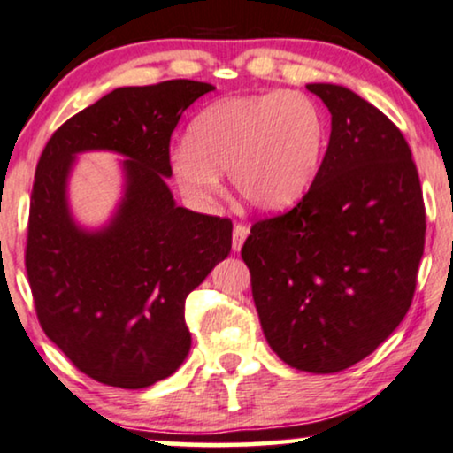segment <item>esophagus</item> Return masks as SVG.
<instances>
[{
	"label": "esophagus",
	"instance_id": "obj_1",
	"mask_svg": "<svg viewBox=\"0 0 453 453\" xmlns=\"http://www.w3.org/2000/svg\"><path fill=\"white\" fill-rule=\"evenodd\" d=\"M250 235V228L243 225H235L233 226V252H242L245 239Z\"/></svg>",
	"mask_w": 453,
	"mask_h": 453
}]
</instances>
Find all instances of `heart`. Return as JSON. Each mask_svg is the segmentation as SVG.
Instances as JSON below:
<instances>
[{"label":"heart","mask_w":453,"mask_h":453,"mask_svg":"<svg viewBox=\"0 0 453 453\" xmlns=\"http://www.w3.org/2000/svg\"><path fill=\"white\" fill-rule=\"evenodd\" d=\"M326 147V115L309 94H239L218 98L193 117L187 142L172 149L170 172L195 208L214 203L222 172H228L245 205L279 211L304 197Z\"/></svg>","instance_id":"heart-1"}]
</instances>
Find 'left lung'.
Here are the masks:
<instances>
[{"mask_svg": "<svg viewBox=\"0 0 453 453\" xmlns=\"http://www.w3.org/2000/svg\"><path fill=\"white\" fill-rule=\"evenodd\" d=\"M306 90L332 115L321 170L294 210L256 222L242 258L279 359L334 373L372 355L403 321L426 216L399 127L349 88Z\"/></svg>", "mask_w": 453, "mask_h": 453, "instance_id": "1", "label": "left lung"}]
</instances>
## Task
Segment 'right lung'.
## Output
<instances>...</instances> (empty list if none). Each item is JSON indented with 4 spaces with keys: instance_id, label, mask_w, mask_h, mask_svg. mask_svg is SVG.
Segmentation results:
<instances>
[{
    "instance_id": "obj_1",
    "label": "right lung",
    "mask_w": 453,
    "mask_h": 453,
    "mask_svg": "<svg viewBox=\"0 0 453 453\" xmlns=\"http://www.w3.org/2000/svg\"><path fill=\"white\" fill-rule=\"evenodd\" d=\"M211 83L127 86L71 117L50 138L33 182L27 275L46 336L92 380L147 388L191 350L184 300L231 252L233 225L176 205L170 136ZM121 154L122 197L100 227L70 210L76 157Z\"/></svg>"
}]
</instances>
